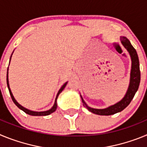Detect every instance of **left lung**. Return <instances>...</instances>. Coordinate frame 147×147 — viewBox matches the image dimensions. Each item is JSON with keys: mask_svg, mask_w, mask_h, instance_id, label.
I'll return each mask as SVG.
<instances>
[{"mask_svg": "<svg viewBox=\"0 0 147 147\" xmlns=\"http://www.w3.org/2000/svg\"><path fill=\"white\" fill-rule=\"evenodd\" d=\"M121 41L122 45H124V48L129 53L131 59H132V69H131L130 73V82H129V88H128L127 92L124 97L121 100L120 102L105 109H93L88 107L85 101L83 100L82 97L81 96L83 105L89 111L94 114H96V115H110L122 111L129 105L134 97L136 91L138 89V87H139L140 80H141V71H140L139 67V59H138L136 50L133 48V46L131 45L130 42L126 37H121Z\"/></svg>", "mask_w": 147, "mask_h": 147, "instance_id": "left-lung-1", "label": "left lung"}]
</instances>
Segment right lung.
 Here are the masks:
<instances>
[{
	"label": "right lung",
	"instance_id": "obj_1",
	"mask_svg": "<svg viewBox=\"0 0 147 147\" xmlns=\"http://www.w3.org/2000/svg\"><path fill=\"white\" fill-rule=\"evenodd\" d=\"M10 59H11V58H10ZM6 82H7V86H8V88H9V93H10V96H11V99H12L13 102L16 105L17 107H18V108H20V110H22L23 111V112H25L26 113L28 114V115H49V114L52 113H54V111H55L56 110H57V99L58 98V96H59V93H61V92L63 90V89L65 88V87L66 86V85H67V82L65 83L64 85H62V88H60V90H59V92H58L57 95V97H56V99H55V102H54V106H53V107L51 110H47V111H44V112H34V111H31V110H28V109L25 108V107H23V106H21V105H20V104L18 103V102H17L16 100L15 99V98H14V96H13L12 93H11V90H10L9 88V80H8V69H7V76H6Z\"/></svg>",
	"mask_w": 147,
	"mask_h": 147
}]
</instances>
